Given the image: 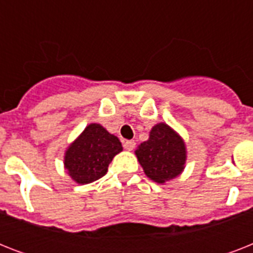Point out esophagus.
<instances>
[{
  "label": "esophagus",
  "instance_id": "34e87169",
  "mask_svg": "<svg viewBox=\"0 0 253 253\" xmlns=\"http://www.w3.org/2000/svg\"><path fill=\"white\" fill-rule=\"evenodd\" d=\"M123 147H125V150L132 151L135 148V142L134 140H125L123 142Z\"/></svg>",
  "mask_w": 253,
  "mask_h": 253
}]
</instances>
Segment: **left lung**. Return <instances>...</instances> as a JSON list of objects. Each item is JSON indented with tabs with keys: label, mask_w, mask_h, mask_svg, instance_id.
I'll use <instances>...</instances> for the list:
<instances>
[{
	"label": "left lung",
	"mask_w": 253,
	"mask_h": 253,
	"mask_svg": "<svg viewBox=\"0 0 253 253\" xmlns=\"http://www.w3.org/2000/svg\"><path fill=\"white\" fill-rule=\"evenodd\" d=\"M135 155L146 176L163 185L184 172L188 158L182 136L164 122L151 128L150 138L139 144Z\"/></svg>",
	"instance_id": "1"
}]
</instances>
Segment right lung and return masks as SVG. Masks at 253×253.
<instances>
[{"label":"right lung","instance_id":"obj_1","mask_svg":"<svg viewBox=\"0 0 253 253\" xmlns=\"http://www.w3.org/2000/svg\"><path fill=\"white\" fill-rule=\"evenodd\" d=\"M122 143L99 123H90L64 152V168L76 184L85 185L106 174Z\"/></svg>","mask_w":253,"mask_h":253}]
</instances>
